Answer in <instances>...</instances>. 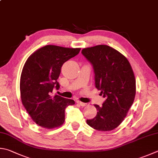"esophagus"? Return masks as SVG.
I'll return each instance as SVG.
<instances>
[{
	"label": "esophagus",
	"mask_w": 158,
	"mask_h": 158,
	"mask_svg": "<svg viewBox=\"0 0 158 158\" xmlns=\"http://www.w3.org/2000/svg\"><path fill=\"white\" fill-rule=\"evenodd\" d=\"M76 103H78V105H80V106H86L87 105V103H84V102H81V101H80V100H76Z\"/></svg>",
	"instance_id": "obj_1"
}]
</instances>
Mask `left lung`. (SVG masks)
Instances as JSON below:
<instances>
[{
  "label": "left lung",
  "mask_w": 158,
  "mask_h": 158,
  "mask_svg": "<svg viewBox=\"0 0 158 158\" xmlns=\"http://www.w3.org/2000/svg\"><path fill=\"white\" fill-rule=\"evenodd\" d=\"M82 53L93 65L95 85L106 98L102 106L94 105L96 116L87 123L98 131L114 130L123 123L135 99L132 67L123 54L105 44L84 48Z\"/></svg>",
  "instance_id": "left-lung-1"
}]
</instances>
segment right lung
<instances>
[{
    "instance_id": "1",
    "label": "right lung",
    "mask_w": 158,
    "mask_h": 158,
    "mask_svg": "<svg viewBox=\"0 0 158 158\" xmlns=\"http://www.w3.org/2000/svg\"><path fill=\"white\" fill-rule=\"evenodd\" d=\"M80 48L49 44L38 49L24 64L20 80V98L31 118L40 126L52 129L64 122V110L75 104L73 100L53 96V88L65 62L78 54Z\"/></svg>"
}]
</instances>
